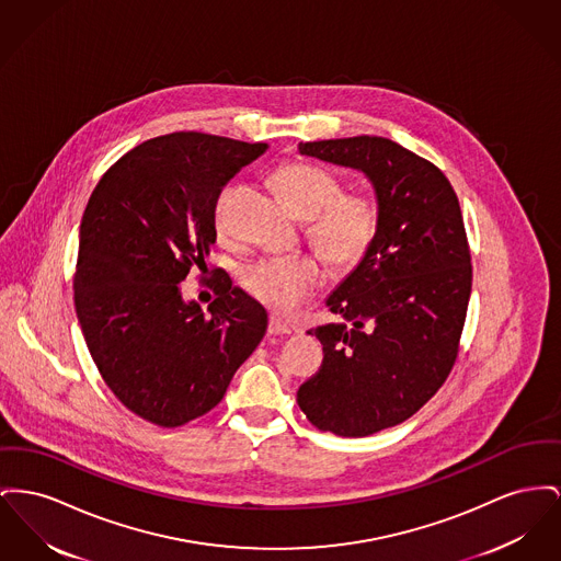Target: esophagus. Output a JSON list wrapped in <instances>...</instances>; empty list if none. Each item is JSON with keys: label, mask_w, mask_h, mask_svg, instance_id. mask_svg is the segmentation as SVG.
<instances>
[{"label": "esophagus", "mask_w": 561, "mask_h": 561, "mask_svg": "<svg viewBox=\"0 0 561 561\" xmlns=\"http://www.w3.org/2000/svg\"><path fill=\"white\" fill-rule=\"evenodd\" d=\"M268 334H273V336H284V334H290V327L284 322V320H279V318H271L268 320Z\"/></svg>", "instance_id": "1"}]
</instances>
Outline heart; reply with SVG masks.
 Returning <instances> with one entry per match:
<instances>
[{"instance_id": "obj_1", "label": "heart", "mask_w": 561, "mask_h": 561, "mask_svg": "<svg viewBox=\"0 0 561 561\" xmlns=\"http://www.w3.org/2000/svg\"><path fill=\"white\" fill-rule=\"evenodd\" d=\"M273 188L297 218L307 220V239L336 271L354 268L373 248L381 211L377 201L363 191H343L341 180L324 167L290 161L273 173ZM232 193L216 203L214 222L227 231V207ZM324 282V266L316 256L266 259L243 273L250 297L266 309L290 313Z\"/></svg>"}]
</instances>
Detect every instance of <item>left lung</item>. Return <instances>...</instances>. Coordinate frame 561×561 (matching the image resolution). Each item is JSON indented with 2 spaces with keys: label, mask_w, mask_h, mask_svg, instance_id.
I'll return each instance as SVG.
<instances>
[{
  "label": "left lung",
  "mask_w": 561,
  "mask_h": 561,
  "mask_svg": "<svg viewBox=\"0 0 561 561\" xmlns=\"http://www.w3.org/2000/svg\"><path fill=\"white\" fill-rule=\"evenodd\" d=\"M298 150L360 169L377 193V239L327 300L341 322L307 332L320 339L324 360L297 392L316 428L368 436L417 413L458 360L472 288L460 201L438 167L386 137L305 141Z\"/></svg>",
  "instance_id": "8db88e82"
}]
</instances>
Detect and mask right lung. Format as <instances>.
<instances>
[{"instance_id": "right-lung-1", "label": "right lung", "mask_w": 561, "mask_h": 561, "mask_svg": "<svg viewBox=\"0 0 561 561\" xmlns=\"http://www.w3.org/2000/svg\"><path fill=\"white\" fill-rule=\"evenodd\" d=\"M264 150L209 133L161 135L110 167L87 203L73 273L78 322L112 394L161 428L211 411L266 332L263 305L225 271H214L209 313L180 290L216 241L222 188Z\"/></svg>"}]
</instances>
